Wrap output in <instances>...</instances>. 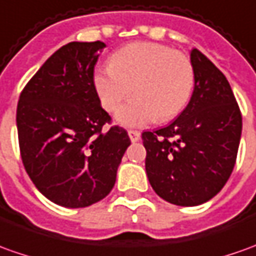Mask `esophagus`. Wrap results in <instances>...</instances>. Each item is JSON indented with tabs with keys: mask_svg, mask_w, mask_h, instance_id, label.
Instances as JSON below:
<instances>
[{
	"mask_svg": "<svg viewBox=\"0 0 256 256\" xmlns=\"http://www.w3.org/2000/svg\"><path fill=\"white\" fill-rule=\"evenodd\" d=\"M140 132H137V130H128V137H130V140L133 142H138L140 140Z\"/></svg>",
	"mask_w": 256,
	"mask_h": 256,
	"instance_id": "obj_1",
	"label": "esophagus"
}]
</instances>
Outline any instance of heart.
<instances>
[{
    "instance_id": "heart-1",
    "label": "heart",
    "mask_w": 256,
    "mask_h": 256,
    "mask_svg": "<svg viewBox=\"0 0 256 256\" xmlns=\"http://www.w3.org/2000/svg\"><path fill=\"white\" fill-rule=\"evenodd\" d=\"M92 82L109 112L133 90L136 96L118 109L116 120L142 128L156 119L170 120L184 110L194 91V72L184 53L160 43L136 42L114 52L109 66L95 70Z\"/></svg>"
}]
</instances>
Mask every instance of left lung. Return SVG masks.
<instances>
[{"label":"left lung","mask_w":256,"mask_h":256,"mask_svg":"<svg viewBox=\"0 0 256 256\" xmlns=\"http://www.w3.org/2000/svg\"><path fill=\"white\" fill-rule=\"evenodd\" d=\"M192 98L171 124L142 134L146 172L156 194L198 206L222 190L236 165L242 118L227 78L198 48L190 52Z\"/></svg>","instance_id":"1"}]
</instances>
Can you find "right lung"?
<instances>
[{
  "label": "right lung",
  "instance_id": "obj_1",
  "mask_svg": "<svg viewBox=\"0 0 256 256\" xmlns=\"http://www.w3.org/2000/svg\"><path fill=\"white\" fill-rule=\"evenodd\" d=\"M104 42H71L30 78L16 109L19 150L29 178L56 204L78 208L109 194L130 146L128 132L104 124L92 76Z\"/></svg>",
  "mask_w": 256,
  "mask_h": 256
}]
</instances>
